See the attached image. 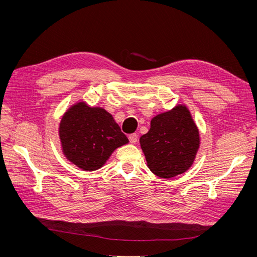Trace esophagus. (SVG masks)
Returning a JSON list of instances; mask_svg holds the SVG:
<instances>
[{"instance_id": "1", "label": "esophagus", "mask_w": 257, "mask_h": 257, "mask_svg": "<svg viewBox=\"0 0 257 257\" xmlns=\"http://www.w3.org/2000/svg\"><path fill=\"white\" fill-rule=\"evenodd\" d=\"M138 139V135L137 134H131L128 135V141L131 144H136Z\"/></svg>"}]
</instances>
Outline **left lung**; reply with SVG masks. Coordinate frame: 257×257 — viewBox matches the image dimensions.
<instances>
[{
	"label": "left lung",
	"instance_id": "left-lung-1",
	"mask_svg": "<svg viewBox=\"0 0 257 257\" xmlns=\"http://www.w3.org/2000/svg\"><path fill=\"white\" fill-rule=\"evenodd\" d=\"M147 165L160 178L170 179L185 173L199 149V132L185 105L152 118L150 130L139 139Z\"/></svg>",
	"mask_w": 257,
	"mask_h": 257
}]
</instances>
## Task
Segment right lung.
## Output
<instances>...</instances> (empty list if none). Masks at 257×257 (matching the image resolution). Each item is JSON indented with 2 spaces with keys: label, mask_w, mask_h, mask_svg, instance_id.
<instances>
[{
  "label": "right lung",
  "mask_w": 257,
  "mask_h": 257,
  "mask_svg": "<svg viewBox=\"0 0 257 257\" xmlns=\"http://www.w3.org/2000/svg\"><path fill=\"white\" fill-rule=\"evenodd\" d=\"M59 136L65 158L85 172L102 167L111 153L128 143L112 115L85 102L71 106L63 114Z\"/></svg>",
  "instance_id": "right-lung-1"
}]
</instances>
